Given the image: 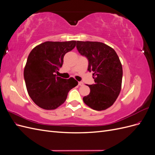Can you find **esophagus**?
<instances>
[{"label": "esophagus", "mask_w": 155, "mask_h": 155, "mask_svg": "<svg viewBox=\"0 0 155 155\" xmlns=\"http://www.w3.org/2000/svg\"><path fill=\"white\" fill-rule=\"evenodd\" d=\"M78 85L79 86H83V83L81 82V81H79V82H78Z\"/></svg>", "instance_id": "obj_1"}]
</instances>
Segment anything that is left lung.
I'll return each instance as SVG.
<instances>
[{
  "instance_id": "8db88e82",
  "label": "left lung",
  "mask_w": 155,
  "mask_h": 155,
  "mask_svg": "<svg viewBox=\"0 0 155 155\" xmlns=\"http://www.w3.org/2000/svg\"><path fill=\"white\" fill-rule=\"evenodd\" d=\"M78 51L88 61L95 84L88 85L90 94L83 97L85 104L96 110H104L113 105L121 88L123 70L115 50L103 43L77 41Z\"/></svg>"
}]
</instances>
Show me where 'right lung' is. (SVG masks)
Returning <instances> with one entry per match:
<instances>
[{"mask_svg":"<svg viewBox=\"0 0 155 155\" xmlns=\"http://www.w3.org/2000/svg\"><path fill=\"white\" fill-rule=\"evenodd\" d=\"M76 41H46L33 49L24 70L27 91L35 104L46 110H54L66 100L68 92L78 85L73 78L56 76L62 67L64 55L76 46Z\"/></svg>","mask_w":155,"mask_h":155,"instance_id":"1","label":"right lung"}]
</instances>
